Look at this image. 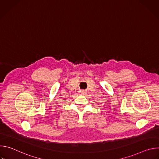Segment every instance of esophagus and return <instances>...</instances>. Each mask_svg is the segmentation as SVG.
I'll return each instance as SVG.
<instances>
[{
  "label": "esophagus",
  "mask_w": 159,
  "mask_h": 159,
  "mask_svg": "<svg viewBox=\"0 0 159 159\" xmlns=\"http://www.w3.org/2000/svg\"><path fill=\"white\" fill-rule=\"evenodd\" d=\"M80 94H84V93H85V90H80Z\"/></svg>",
  "instance_id": "esophagus-1"
}]
</instances>
